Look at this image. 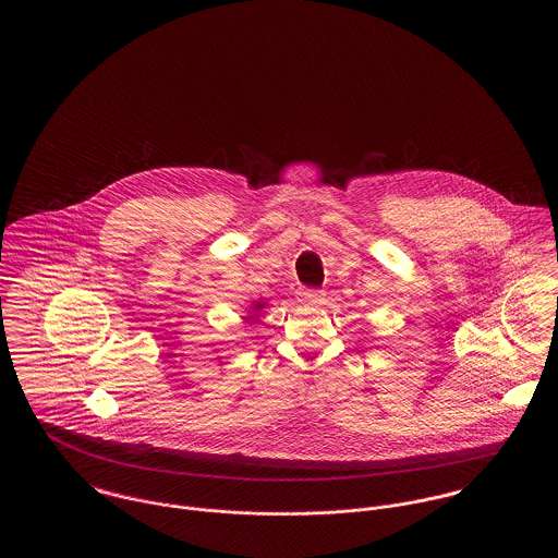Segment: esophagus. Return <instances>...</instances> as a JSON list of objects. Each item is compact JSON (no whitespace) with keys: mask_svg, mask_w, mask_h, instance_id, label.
I'll return each instance as SVG.
<instances>
[{"mask_svg":"<svg viewBox=\"0 0 558 558\" xmlns=\"http://www.w3.org/2000/svg\"><path fill=\"white\" fill-rule=\"evenodd\" d=\"M324 296H326L324 291H318V289H301L299 291V301L305 305H322Z\"/></svg>","mask_w":558,"mask_h":558,"instance_id":"34e87169","label":"esophagus"}]
</instances>
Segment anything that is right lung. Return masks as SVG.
Here are the masks:
<instances>
[{"label":"right lung","mask_w":558,"mask_h":558,"mask_svg":"<svg viewBox=\"0 0 558 558\" xmlns=\"http://www.w3.org/2000/svg\"><path fill=\"white\" fill-rule=\"evenodd\" d=\"M264 305H266V303H264V301H257V303H255V307H253V310H255V312H259V310H264Z\"/></svg>","instance_id":"add662e5"}]
</instances>
